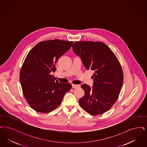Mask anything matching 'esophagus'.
Masks as SVG:
<instances>
[{
    "label": "esophagus",
    "mask_w": 147,
    "mask_h": 147,
    "mask_svg": "<svg viewBox=\"0 0 147 147\" xmlns=\"http://www.w3.org/2000/svg\"><path fill=\"white\" fill-rule=\"evenodd\" d=\"M80 85H77V84H72V88H77L79 87Z\"/></svg>",
    "instance_id": "1"
}]
</instances>
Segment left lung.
I'll use <instances>...</instances> for the list:
<instances>
[{
    "mask_svg": "<svg viewBox=\"0 0 147 147\" xmlns=\"http://www.w3.org/2000/svg\"><path fill=\"white\" fill-rule=\"evenodd\" d=\"M72 48L85 67L94 71L93 85H81L85 91L79 99L82 109L92 116L109 110L119 98L123 82L121 65L114 53L102 42L78 41Z\"/></svg>",
    "mask_w": 147,
    "mask_h": 147,
    "instance_id": "1",
    "label": "left lung"
}]
</instances>
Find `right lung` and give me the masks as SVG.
<instances>
[{
	"label": "right lung",
	"mask_w": 147,
	"mask_h": 147,
	"mask_svg": "<svg viewBox=\"0 0 147 147\" xmlns=\"http://www.w3.org/2000/svg\"><path fill=\"white\" fill-rule=\"evenodd\" d=\"M73 43L58 39L44 41L28 52L20 71V82L26 101L36 111H53L71 89V84L59 83L50 73L55 71L59 58Z\"/></svg>",
	"instance_id": "add662e5"
}]
</instances>
